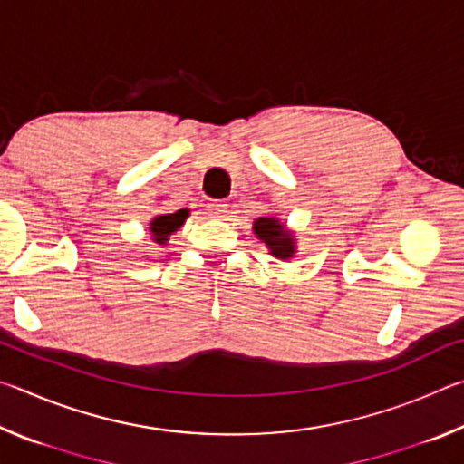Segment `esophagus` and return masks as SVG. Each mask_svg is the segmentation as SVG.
I'll return each mask as SVG.
<instances>
[{
	"label": "esophagus",
	"instance_id": "obj_1",
	"mask_svg": "<svg viewBox=\"0 0 464 464\" xmlns=\"http://www.w3.org/2000/svg\"><path fill=\"white\" fill-rule=\"evenodd\" d=\"M207 208H208L210 217H225L227 213H229V210H227L229 208V204H227L225 200H210Z\"/></svg>",
	"mask_w": 464,
	"mask_h": 464
}]
</instances>
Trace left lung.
Masks as SVG:
<instances>
[{
  "label": "left lung",
  "instance_id": "1",
  "mask_svg": "<svg viewBox=\"0 0 464 464\" xmlns=\"http://www.w3.org/2000/svg\"><path fill=\"white\" fill-rule=\"evenodd\" d=\"M254 233L257 239L266 243V247H268V251L276 260L288 262L296 256L295 231H290L285 223H280L278 217H257L254 221Z\"/></svg>",
  "mask_w": 464,
  "mask_h": 464
}]
</instances>
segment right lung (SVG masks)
<instances>
[{
    "label": "right lung",
    "instance_id": "obj_1",
    "mask_svg": "<svg viewBox=\"0 0 464 464\" xmlns=\"http://www.w3.org/2000/svg\"><path fill=\"white\" fill-rule=\"evenodd\" d=\"M188 217H190V210L188 208H179L176 213L155 215L151 221H149V235H151V241L157 243V246H168L171 235L186 223Z\"/></svg>",
    "mask_w": 464,
    "mask_h": 464
}]
</instances>
